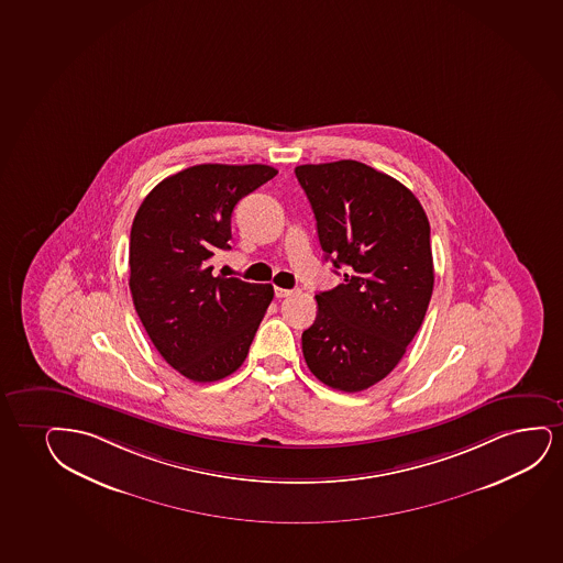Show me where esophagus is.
<instances>
[{"mask_svg":"<svg viewBox=\"0 0 563 563\" xmlns=\"http://www.w3.org/2000/svg\"><path fill=\"white\" fill-rule=\"evenodd\" d=\"M295 291H297V289H284V287H274V292H276V297H278V299L289 297V295H292Z\"/></svg>","mask_w":563,"mask_h":563,"instance_id":"34e87169","label":"esophagus"}]
</instances>
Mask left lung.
I'll return each mask as SVG.
<instances>
[{
	"mask_svg": "<svg viewBox=\"0 0 563 563\" xmlns=\"http://www.w3.org/2000/svg\"><path fill=\"white\" fill-rule=\"evenodd\" d=\"M295 175L325 258L346 268L344 284L316 295L302 354L323 385L362 391L398 365L424 320L434 289L427 213L396 178L354 159Z\"/></svg>",
	"mask_w": 563,
	"mask_h": 563,
	"instance_id": "1",
	"label": "left lung"
}]
</instances>
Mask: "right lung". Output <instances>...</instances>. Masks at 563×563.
I'll list each match as a JSON object with an SVG mask.
<instances>
[{"instance_id": "add662e5", "label": "right lung", "mask_w": 563, "mask_h": 563, "mask_svg": "<svg viewBox=\"0 0 563 563\" xmlns=\"http://www.w3.org/2000/svg\"><path fill=\"white\" fill-rule=\"evenodd\" d=\"M271 165L201 164L144 198L129 238V289L150 341L194 383L232 375L274 297L271 284L214 276L238 201L276 177Z\"/></svg>"}]
</instances>
